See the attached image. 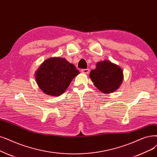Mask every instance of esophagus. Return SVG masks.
Wrapping results in <instances>:
<instances>
[{
  "label": "esophagus",
  "mask_w": 157,
  "mask_h": 157,
  "mask_svg": "<svg viewBox=\"0 0 157 157\" xmlns=\"http://www.w3.org/2000/svg\"><path fill=\"white\" fill-rule=\"evenodd\" d=\"M81 72L83 73V74H88V73L90 72V71L88 69H81Z\"/></svg>",
  "instance_id": "1"
}]
</instances>
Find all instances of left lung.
<instances>
[{"label":"left lung","instance_id":"1","mask_svg":"<svg viewBox=\"0 0 157 157\" xmlns=\"http://www.w3.org/2000/svg\"><path fill=\"white\" fill-rule=\"evenodd\" d=\"M90 78L98 89L108 94L113 92L121 86L123 72L119 66L105 60L97 63L96 68L90 71Z\"/></svg>","mask_w":157,"mask_h":157}]
</instances>
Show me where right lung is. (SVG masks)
Returning a JSON list of instances; mask_svg holds the SVG:
<instances>
[{"instance_id": "add662e5", "label": "right lung", "mask_w": 157, "mask_h": 157, "mask_svg": "<svg viewBox=\"0 0 157 157\" xmlns=\"http://www.w3.org/2000/svg\"><path fill=\"white\" fill-rule=\"evenodd\" d=\"M79 74L76 67L65 58H51L42 63L35 72L37 85L45 94L58 96L62 94L72 80Z\"/></svg>"}]
</instances>
